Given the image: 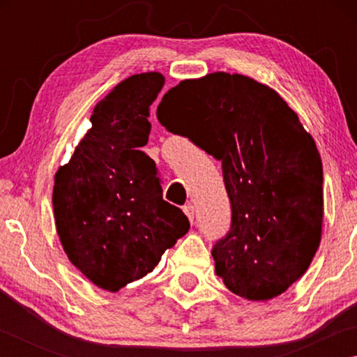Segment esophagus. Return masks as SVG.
<instances>
[{"mask_svg": "<svg viewBox=\"0 0 357 357\" xmlns=\"http://www.w3.org/2000/svg\"><path fill=\"white\" fill-rule=\"evenodd\" d=\"M184 213L187 215V219H189L190 222H193V219H195V209H193L192 204H185Z\"/></svg>", "mask_w": 357, "mask_h": 357, "instance_id": "34e87169", "label": "esophagus"}]
</instances>
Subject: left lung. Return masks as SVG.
<instances>
[{
	"instance_id": "8db88e82",
	"label": "left lung",
	"mask_w": 357,
	"mask_h": 357,
	"mask_svg": "<svg viewBox=\"0 0 357 357\" xmlns=\"http://www.w3.org/2000/svg\"><path fill=\"white\" fill-rule=\"evenodd\" d=\"M157 119L222 162L231 225L213 247L217 275L241 298L282 294L321 241L323 164L298 114L273 88L214 72L172 88Z\"/></svg>"
}]
</instances>
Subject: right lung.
Listing matches in <instances>:
<instances>
[{
	"label": "right lung",
	"mask_w": 357,
	"mask_h": 357,
	"mask_svg": "<svg viewBox=\"0 0 357 357\" xmlns=\"http://www.w3.org/2000/svg\"><path fill=\"white\" fill-rule=\"evenodd\" d=\"M164 83L159 72H144L114 86L55 174L53 211L64 252L107 291L149 274L190 228L183 211L164 200L155 162L140 151L151 132L149 105Z\"/></svg>",
	"instance_id": "add662e5"
}]
</instances>
